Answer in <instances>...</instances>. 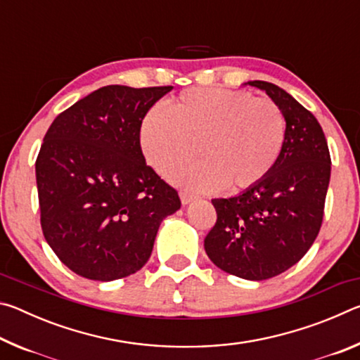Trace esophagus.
<instances>
[{"mask_svg":"<svg viewBox=\"0 0 360 360\" xmlns=\"http://www.w3.org/2000/svg\"><path fill=\"white\" fill-rule=\"evenodd\" d=\"M179 197H181V203H182V205H188V203H191L192 200L195 198L193 195L187 193V192H181V193H179Z\"/></svg>","mask_w":360,"mask_h":360,"instance_id":"1","label":"esophagus"}]
</instances>
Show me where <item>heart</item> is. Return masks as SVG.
I'll use <instances>...</instances> for the list:
<instances>
[{
    "label": "heart",
    "instance_id": "obj_1",
    "mask_svg": "<svg viewBox=\"0 0 360 360\" xmlns=\"http://www.w3.org/2000/svg\"><path fill=\"white\" fill-rule=\"evenodd\" d=\"M284 138V115L275 103L221 89L186 90L167 111L146 114L139 130L146 160L163 176L192 162L202 146L205 162L174 174L193 191L259 184L278 162Z\"/></svg>",
    "mask_w": 360,
    "mask_h": 360
}]
</instances>
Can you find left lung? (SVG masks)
Instances as JSON below:
<instances>
[{"mask_svg":"<svg viewBox=\"0 0 360 360\" xmlns=\"http://www.w3.org/2000/svg\"><path fill=\"white\" fill-rule=\"evenodd\" d=\"M281 109L285 138L264 181L230 198L211 200L216 225L205 251L221 270L249 281L281 275L319 233L330 181V154L319 122L278 85L249 81Z\"/></svg>","mask_w":360,"mask_h":360,"instance_id":"left-lung-1","label":"left lung"}]
</instances>
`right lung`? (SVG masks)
<instances>
[{"instance_id":"right-lung-1","label":"right lung","mask_w":360,"mask_h":360,"mask_svg":"<svg viewBox=\"0 0 360 360\" xmlns=\"http://www.w3.org/2000/svg\"><path fill=\"white\" fill-rule=\"evenodd\" d=\"M173 87L106 85L58 114L36 158L44 238L76 275L114 281L141 270L178 192L146 165L139 130Z\"/></svg>"}]
</instances>
